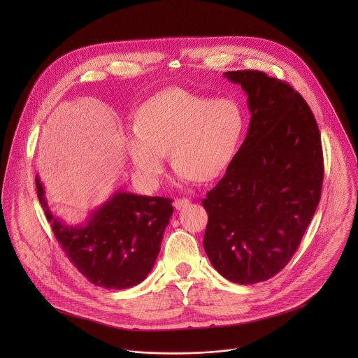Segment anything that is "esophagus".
Here are the masks:
<instances>
[{
    "mask_svg": "<svg viewBox=\"0 0 358 358\" xmlns=\"http://www.w3.org/2000/svg\"><path fill=\"white\" fill-rule=\"evenodd\" d=\"M188 199L187 198H176L174 199V208L176 210H181V208H184L185 206H188Z\"/></svg>",
    "mask_w": 358,
    "mask_h": 358,
    "instance_id": "34e87169",
    "label": "esophagus"
}]
</instances>
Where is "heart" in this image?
Instances as JSON below:
<instances>
[{
    "label": "heart",
    "instance_id": "1",
    "mask_svg": "<svg viewBox=\"0 0 358 358\" xmlns=\"http://www.w3.org/2000/svg\"><path fill=\"white\" fill-rule=\"evenodd\" d=\"M243 127L235 100H210L173 87L145 101L136 124L123 130V141L141 182L155 188L163 176L166 151L178 182L218 177L236 155Z\"/></svg>",
    "mask_w": 358,
    "mask_h": 358
}]
</instances>
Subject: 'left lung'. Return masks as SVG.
<instances>
[{
  "instance_id": "8db88e82",
  "label": "left lung",
  "mask_w": 358,
  "mask_h": 358,
  "mask_svg": "<svg viewBox=\"0 0 358 358\" xmlns=\"http://www.w3.org/2000/svg\"><path fill=\"white\" fill-rule=\"evenodd\" d=\"M224 76L245 90L250 122L225 176L202 199L203 249L225 279L252 285L286 266L315 215L322 140L309 105L289 83L259 71Z\"/></svg>"
}]
</instances>
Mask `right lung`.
<instances>
[{
	"label": "right lung",
	"mask_w": 358,
	"mask_h": 358,
	"mask_svg": "<svg viewBox=\"0 0 358 358\" xmlns=\"http://www.w3.org/2000/svg\"><path fill=\"white\" fill-rule=\"evenodd\" d=\"M38 199L57 241L76 269L93 285L127 289L143 282L159 257L173 215V199L117 189L83 225H66L49 210L35 177Z\"/></svg>",
	"instance_id": "right-lung-1"
}]
</instances>
